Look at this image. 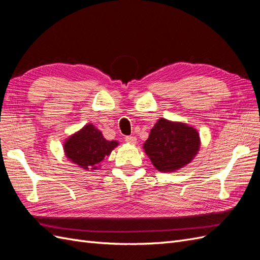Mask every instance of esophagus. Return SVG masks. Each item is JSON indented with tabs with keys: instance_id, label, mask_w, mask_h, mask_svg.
I'll return each mask as SVG.
<instances>
[{
	"instance_id": "esophagus-1",
	"label": "esophagus",
	"mask_w": 260,
	"mask_h": 260,
	"mask_svg": "<svg viewBox=\"0 0 260 260\" xmlns=\"http://www.w3.org/2000/svg\"><path fill=\"white\" fill-rule=\"evenodd\" d=\"M124 141L125 142H128L130 144H136L137 143V138L136 137H125L124 138Z\"/></svg>"
}]
</instances>
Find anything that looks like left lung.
<instances>
[{
	"instance_id": "left-lung-1",
	"label": "left lung",
	"mask_w": 260,
	"mask_h": 260,
	"mask_svg": "<svg viewBox=\"0 0 260 260\" xmlns=\"http://www.w3.org/2000/svg\"><path fill=\"white\" fill-rule=\"evenodd\" d=\"M200 144L198 130L182 122L160 118L152 128L143 148L157 170L170 172L191 162Z\"/></svg>"
}]
</instances>
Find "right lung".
I'll return each instance as SVG.
<instances>
[{"label":"right lung","mask_w":260,"mask_h":260,"mask_svg":"<svg viewBox=\"0 0 260 260\" xmlns=\"http://www.w3.org/2000/svg\"><path fill=\"white\" fill-rule=\"evenodd\" d=\"M117 145V141H107L98 128L89 123L65 141L64 151L67 158L80 168L95 170Z\"/></svg>","instance_id":"right-lung-1"}]
</instances>
